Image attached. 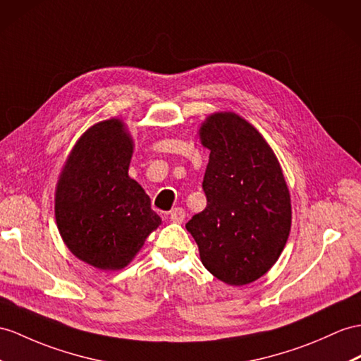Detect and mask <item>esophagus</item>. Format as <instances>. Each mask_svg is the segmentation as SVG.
<instances>
[{
    "mask_svg": "<svg viewBox=\"0 0 361 361\" xmlns=\"http://www.w3.org/2000/svg\"><path fill=\"white\" fill-rule=\"evenodd\" d=\"M170 219H171V222H174V224H182L183 219H185V209L174 208L170 213Z\"/></svg>",
    "mask_w": 361,
    "mask_h": 361,
    "instance_id": "34e87169",
    "label": "esophagus"
}]
</instances>
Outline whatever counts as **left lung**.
<instances>
[{
  "instance_id": "obj_1",
  "label": "left lung",
  "mask_w": 361,
  "mask_h": 361,
  "mask_svg": "<svg viewBox=\"0 0 361 361\" xmlns=\"http://www.w3.org/2000/svg\"><path fill=\"white\" fill-rule=\"evenodd\" d=\"M209 150L207 207L185 225L204 267L224 283L256 282L282 254L291 231V196L282 166L259 130L234 111L202 122Z\"/></svg>"
}]
</instances>
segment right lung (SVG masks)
I'll return each instance as SVG.
<instances>
[{"label":"right lung","mask_w":361,"mask_h":361,"mask_svg":"<svg viewBox=\"0 0 361 361\" xmlns=\"http://www.w3.org/2000/svg\"><path fill=\"white\" fill-rule=\"evenodd\" d=\"M133 148L124 121H101L76 140L59 173L58 231L70 252L96 269L126 268L162 224L128 176Z\"/></svg>","instance_id":"1"}]
</instances>
